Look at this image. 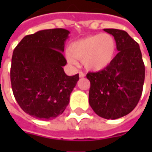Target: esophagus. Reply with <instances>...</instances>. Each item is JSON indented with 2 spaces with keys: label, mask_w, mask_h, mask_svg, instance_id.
<instances>
[{
  "label": "esophagus",
  "mask_w": 152,
  "mask_h": 152,
  "mask_svg": "<svg viewBox=\"0 0 152 152\" xmlns=\"http://www.w3.org/2000/svg\"><path fill=\"white\" fill-rule=\"evenodd\" d=\"M79 78H84V77L85 76V73H83V72H79Z\"/></svg>",
  "instance_id": "obj_1"
}]
</instances>
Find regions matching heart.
<instances>
[{"instance_id":"1","label":"heart","mask_w":152,"mask_h":152,"mask_svg":"<svg viewBox=\"0 0 152 152\" xmlns=\"http://www.w3.org/2000/svg\"><path fill=\"white\" fill-rule=\"evenodd\" d=\"M68 50L66 52V58L70 64L76 65L78 59L82 61L88 70L100 71L113 61L117 43L111 34H98L73 41Z\"/></svg>"}]
</instances>
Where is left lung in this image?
I'll list each match as a JSON object with an SVG mask.
<instances>
[{
    "instance_id": "8db88e82",
    "label": "left lung",
    "mask_w": 152,
    "mask_h": 152,
    "mask_svg": "<svg viewBox=\"0 0 152 152\" xmlns=\"http://www.w3.org/2000/svg\"><path fill=\"white\" fill-rule=\"evenodd\" d=\"M112 34L118 53L112 63L96 73H88L89 103L106 119H117L134 109L143 91L145 65L140 45L124 30L104 28Z\"/></svg>"
}]
</instances>
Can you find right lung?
<instances>
[{
    "label": "right lung",
    "instance_id": "1",
    "mask_svg": "<svg viewBox=\"0 0 152 152\" xmlns=\"http://www.w3.org/2000/svg\"><path fill=\"white\" fill-rule=\"evenodd\" d=\"M70 32L45 29L26 35L12 57L11 84L20 107L35 118L49 120L61 115L69 103L79 74L67 76L62 55Z\"/></svg>",
    "mask_w": 152,
    "mask_h": 152
}]
</instances>
